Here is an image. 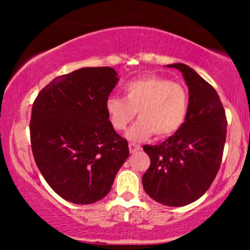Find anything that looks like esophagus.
<instances>
[{
    "label": "esophagus",
    "mask_w": 250,
    "mask_h": 250,
    "mask_svg": "<svg viewBox=\"0 0 250 250\" xmlns=\"http://www.w3.org/2000/svg\"><path fill=\"white\" fill-rule=\"evenodd\" d=\"M141 147H140L139 145H135V143H129V151H130L131 154L133 153H136V151H139Z\"/></svg>",
    "instance_id": "34e87169"
}]
</instances>
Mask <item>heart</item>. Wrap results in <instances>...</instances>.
<instances>
[{
    "label": "heart",
    "mask_w": 250,
    "mask_h": 250,
    "mask_svg": "<svg viewBox=\"0 0 250 250\" xmlns=\"http://www.w3.org/2000/svg\"><path fill=\"white\" fill-rule=\"evenodd\" d=\"M123 90L125 99L109 96L105 110L111 127L117 131L125 130L139 113V121L127 131L130 141H143L154 133L160 139L171 136L187 119L189 95L180 83L148 75L128 82Z\"/></svg>",
    "instance_id": "b5f03b06"
}]
</instances>
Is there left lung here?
Here are the masks:
<instances>
[{"instance_id": "obj_1", "label": "left lung", "mask_w": 250, "mask_h": 250, "mask_svg": "<svg viewBox=\"0 0 250 250\" xmlns=\"http://www.w3.org/2000/svg\"><path fill=\"white\" fill-rule=\"evenodd\" d=\"M182 73L189 88L187 119L165 142L143 146L150 166L143 174V189L151 199L181 207L200 199L211 186L226 143L227 117L216 90L183 63L168 64Z\"/></svg>"}]
</instances>
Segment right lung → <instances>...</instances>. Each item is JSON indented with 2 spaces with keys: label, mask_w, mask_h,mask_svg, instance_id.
Returning a JSON list of instances; mask_svg holds the SVG:
<instances>
[{
  "label": "right lung",
  "mask_w": 250,
  "mask_h": 250,
  "mask_svg": "<svg viewBox=\"0 0 250 250\" xmlns=\"http://www.w3.org/2000/svg\"><path fill=\"white\" fill-rule=\"evenodd\" d=\"M117 82L110 67L81 68L55 77L34 101V160L51 189L69 202L103 199L129 156L127 140L111 127L105 110Z\"/></svg>",
  "instance_id": "obj_1"
}]
</instances>
